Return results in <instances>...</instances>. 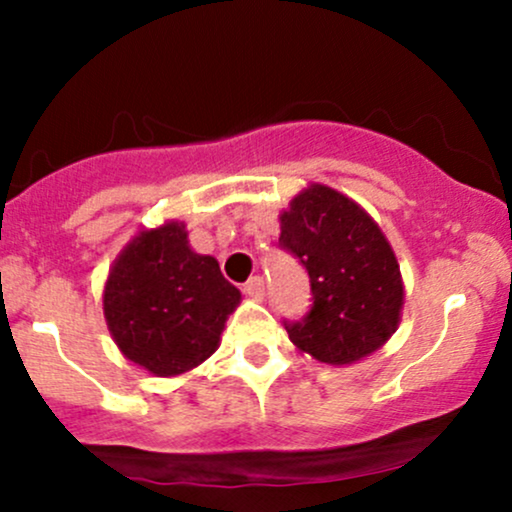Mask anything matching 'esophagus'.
<instances>
[{"label":"esophagus","instance_id":"1","mask_svg":"<svg viewBox=\"0 0 512 512\" xmlns=\"http://www.w3.org/2000/svg\"><path fill=\"white\" fill-rule=\"evenodd\" d=\"M243 291H245V296L255 298V301H262V298H264V279H262V276H250V279L243 284Z\"/></svg>","mask_w":512,"mask_h":512}]
</instances>
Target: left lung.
Masks as SVG:
<instances>
[{
    "instance_id": "8db88e82",
    "label": "left lung",
    "mask_w": 512,
    "mask_h": 512,
    "mask_svg": "<svg viewBox=\"0 0 512 512\" xmlns=\"http://www.w3.org/2000/svg\"><path fill=\"white\" fill-rule=\"evenodd\" d=\"M279 248L310 276L313 305L284 322L289 339L317 361L346 366L373 354L399 325L404 286L380 226L354 199L310 185L279 216Z\"/></svg>"
}]
</instances>
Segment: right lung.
Here are the masks:
<instances>
[{"mask_svg": "<svg viewBox=\"0 0 512 512\" xmlns=\"http://www.w3.org/2000/svg\"><path fill=\"white\" fill-rule=\"evenodd\" d=\"M240 291L219 262L197 255L182 221L139 231L110 267L103 313L115 344L132 363L170 378L219 349Z\"/></svg>", "mask_w": 512, "mask_h": 512, "instance_id": "add662e5", "label": "right lung"}]
</instances>
